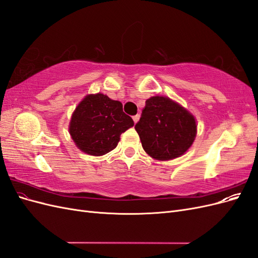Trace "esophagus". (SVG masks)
<instances>
[{"label":"esophagus","mask_w":258,"mask_h":258,"mask_svg":"<svg viewBox=\"0 0 258 258\" xmlns=\"http://www.w3.org/2000/svg\"><path fill=\"white\" fill-rule=\"evenodd\" d=\"M132 119H134V121H135V123H137L138 121H139V119H140V115L138 114V115H136V116H134L132 117Z\"/></svg>","instance_id":"esophagus-1"}]
</instances>
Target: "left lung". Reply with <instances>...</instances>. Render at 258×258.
I'll return each mask as SVG.
<instances>
[{
    "label": "left lung",
    "mask_w": 258,
    "mask_h": 258,
    "mask_svg": "<svg viewBox=\"0 0 258 258\" xmlns=\"http://www.w3.org/2000/svg\"><path fill=\"white\" fill-rule=\"evenodd\" d=\"M135 128L146 154L161 161L185 154L197 135L194 115L163 96L146 100L141 118Z\"/></svg>",
    "instance_id": "1"
}]
</instances>
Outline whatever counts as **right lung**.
I'll return each mask as SVG.
<instances>
[{
  "mask_svg": "<svg viewBox=\"0 0 258 258\" xmlns=\"http://www.w3.org/2000/svg\"><path fill=\"white\" fill-rule=\"evenodd\" d=\"M134 124L131 117L123 113L121 102L99 92L87 95L76 106L69 132L83 153L102 156L113 151L120 135Z\"/></svg>",
  "mask_w": 258,
  "mask_h": 258,
  "instance_id": "add662e5",
  "label": "right lung"
}]
</instances>
